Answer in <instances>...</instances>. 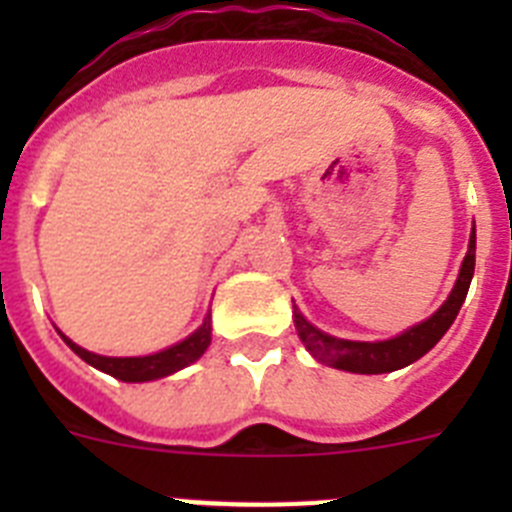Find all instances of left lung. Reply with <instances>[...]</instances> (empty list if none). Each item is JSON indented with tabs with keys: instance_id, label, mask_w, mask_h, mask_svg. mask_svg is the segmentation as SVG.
I'll list each match as a JSON object with an SVG mask.
<instances>
[{
	"instance_id": "1",
	"label": "left lung",
	"mask_w": 512,
	"mask_h": 512,
	"mask_svg": "<svg viewBox=\"0 0 512 512\" xmlns=\"http://www.w3.org/2000/svg\"><path fill=\"white\" fill-rule=\"evenodd\" d=\"M474 248H477V235L469 238V251L464 256V264H461L459 279H456V287L451 289L449 300L438 307L436 315L425 320V323L415 325L408 333L392 338V341H379V343H361V341H343V338H333L323 330H318L315 325L307 323L302 318V312L295 307V328L300 341L305 343L307 351L318 361L328 366H336L343 372L354 374H384L395 372L402 366L413 364L420 356L428 354L433 346L443 338V333L451 328V323L459 315L461 305H464V297L469 292V284L474 277Z\"/></svg>"
}]
</instances>
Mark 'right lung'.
<instances>
[{"label": "right lung", "mask_w": 512, "mask_h": 512, "mask_svg": "<svg viewBox=\"0 0 512 512\" xmlns=\"http://www.w3.org/2000/svg\"><path fill=\"white\" fill-rule=\"evenodd\" d=\"M210 330V315H207L205 323L194 330L187 341L176 343V346L166 348V351H158V354L133 356V359H110V356L92 354L87 348L76 346L66 336H63V341L69 343V348L76 356H81L87 364L97 366V369H102L110 377L122 379V382H151V379L158 377H169V374L179 372V369H184V366L200 359L207 351V346H210Z\"/></svg>", "instance_id": "1"}]
</instances>
